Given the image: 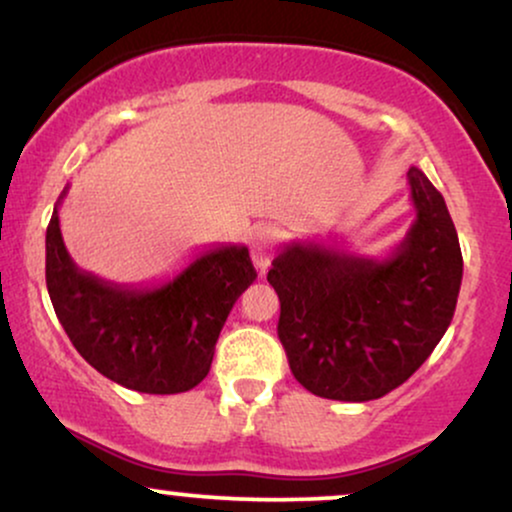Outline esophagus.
<instances>
[{
	"label": "esophagus",
	"instance_id": "esophagus-1",
	"mask_svg": "<svg viewBox=\"0 0 512 512\" xmlns=\"http://www.w3.org/2000/svg\"><path fill=\"white\" fill-rule=\"evenodd\" d=\"M273 244H275V230L273 227H256L254 237H251V261L256 268L266 270L273 261Z\"/></svg>",
	"mask_w": 512,
	"mask_h": 512
}]
</instances>
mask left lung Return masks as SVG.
Masks as SVG:
<instances>
[{
    "label": "left lung",
    "instance_id": "8db88e82",
    "mask_svg": "<svg viewBox=\"0 0 512 512\" xmlns=\"http://www.w3.org/2000/svg\"><path fill=\"white\" fill-rule=\"evenodd\" d=\"M415 220L387 256L327 242H289L268 282L280 296L277 334L296 382L315 396L380 399L430 358L449 330L463 280L446 201L408 168Z\"/></svg>",
    "mask_w": 512,
    "mask_h": 512
}]
</instances>
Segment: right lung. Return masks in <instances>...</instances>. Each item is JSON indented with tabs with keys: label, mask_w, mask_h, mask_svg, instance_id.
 Here are the masks:
<instances>
[{
	"label": "right lung",
	"mask_w": 512,
	"mask_h": 512,
	"mask_svg": "<svg viewBox=\"0 0 512 512\" xmlns=\"http://www.w3.org/2000/svg\"><path fill=\"white\" fill-rule=\"evenodd\" d=\"M47 227V292L75 349L111 382L142 394H180L211 370L235 301L256 270L242 244H213L161 285H118L80 270L59 225Z\"/></svg>",
	"instance_id": "obj_1"
}]
</instances>
